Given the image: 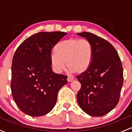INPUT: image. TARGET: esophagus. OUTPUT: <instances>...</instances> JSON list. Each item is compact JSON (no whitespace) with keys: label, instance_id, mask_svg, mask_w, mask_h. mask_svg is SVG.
<instances>
[{"label":"esophagus","instance_id":"34e87169","mask_svg":"<svg viewBox=\"0 0 132 132\" xmlns=\"http://www.w3.org/2000/svg\"><path fill=\"white\" fill-rule=\"evenodd\" d=\"M67 80H68V81L69 82H71L72 81H73V79L71 78V77H69V76H68V78H67Z\"/></svg>","mask_w":132,"mask_h":132}]
</instances>
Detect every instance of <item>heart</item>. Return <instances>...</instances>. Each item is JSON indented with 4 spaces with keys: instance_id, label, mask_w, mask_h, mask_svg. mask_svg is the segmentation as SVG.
<instances>
[{
    "instance_id": "1",
    "label": "heart",
    "mask_w": 132,
    "mask_h": 132,
    "mask_svg": "<svg viewBox=\"0 0 132 132\" xmlns=\"http://www.w3.org/2000/svg\"><path fill=\"white\" fill-rule=\"evenodd\" d=\"M50 56L51 64L54 72L60 73L66 66L71 72L83 75L91 66L94 49L90 41L70 38L62 41L54 47Z\"/></svg>"
}]
</instances>
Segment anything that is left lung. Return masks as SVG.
I'll return each instance as SVG.
<instances>
[{"mask_svg": "<svg viewBox=\"0 0 132 132\" xmlns=\"http://www.w3.org/2000/svg\"><path fill=\"white\" fill-rule=\"evenodd\" d=\"M77 35L90 41L94 49L91 66L76 77L81 84L77 94L79 107L90 116L101 117L113 110L119 101L123 86V68L114 47L89 32Z\"/></svg>", "mask_w": 132, "mask_h": 132, "instance_id": "left-lung-1", "label": "left lung"}]
</instances>
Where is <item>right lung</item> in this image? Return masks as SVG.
<instances>
[{"mask_svg":"<svg viewBox=\"0 0 132 132\" xmlns=\"http://www.w3.org/2000/svg\"><path fill=\"white\" fill-rule=\"evenodd\" d=\"M67 33L39 32L24 40L15 52L12 64V94L20 110L31 117L49 113L67 76L53 71L52 48Z\"/></svg>","mask_w":132,"mask_h":132,"instance_id":"1","label":"right lung"}]
</instances>
